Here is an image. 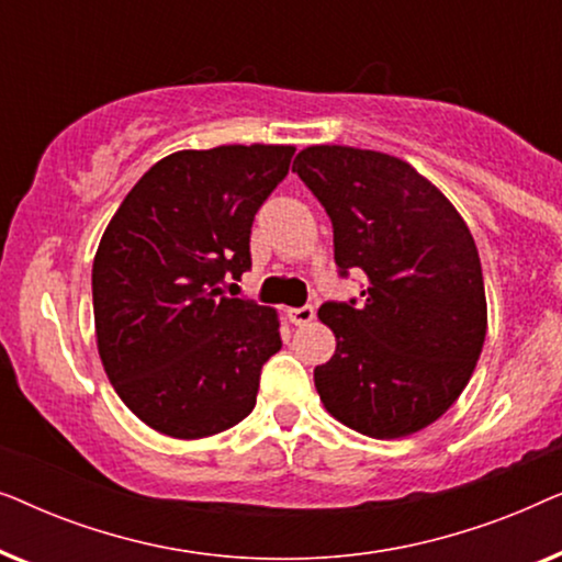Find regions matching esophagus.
<instances>
[{"mask_svg":"<svg viewBox=\"0 0 562 562\" xmlns=\"http://www.w3.org/2000/svg\"><path fill=\"white\" fill-rule=\"evenodd\" d=\"M289 319L294 322V325H310V322L314 319V306H294V310H289Z\"/></svg>","mask_w":562,"mask_h":562,"instance_id":"esophagus-1","label":"esophagus"}]
</instances>
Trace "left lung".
<instances>
[{"label":"left lung","instance_id":"1","mask_svg":"<svg viewBox=\"0 0 562 562\" xmlns=\"http://www.w3.org/2000/svg\"><path fill=\"white\" fill-rule=\"evenodd\" d=\"M291 171L333 220L340 273L368 276L360 304L317 312L337 340L314 368L322 404L375 440L419 432L458 402L486 340L471 229L432 181L389 153L310 145Z\"/></svg>","mask_w":562,"mask_h":562}]
</instances>
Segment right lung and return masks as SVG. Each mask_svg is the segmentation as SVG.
I'll use <instances>...</instances> for the list:
<instances>
[{
    "label": "right lung",
    "mask_w": 562,
    "mask_h": 562,
    "mask_svg": "<svg viewBox=\"0 0 562 562\" xmlns=\"http://www.w3.org/2000/svg\"><path fill=\"white\" fill-rule=\"evenodd\" d=\"M294 145L160 158L114 212L91 268L97 348L130 412L160 435L212 437L256 406L279 312L222 291L250 268L252 217Z\"/></svg>",
    "instance_id": "obj_1"
}]
</instances>
